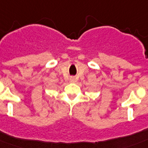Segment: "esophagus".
Instances as JSON below:
<instances>
[{
  "mask_svg": "<svg viewBox=\"0 0 148 148\" xmlns=\"http://www.w3.org/2000/svg\"><path fill=\"white\" fill-rule=\"evenodd\" d=\"M69 81H70V82H75L76 80H75V78L74 77V76H72V77H70V79H69Z\"/></svg>",
  "mask_w": 148,
  "mask_h": 148,
  "instance_id": "obj_1",
  "label": "esophagus"
}]
</instances>
